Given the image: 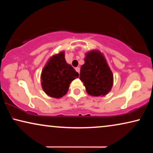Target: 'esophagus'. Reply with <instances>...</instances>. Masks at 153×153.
I'll use <instances>...</instances> for the list:
<instances>
[{
	"label": "esophagus",
	"instance_id": "obj_1",
	"mask_svg": "<svg viewBox=\"0 0 153 153\" xmlns=\"http://www.w3.org/2000/svg\"><path fill=\"white\" fill-rule=\"evenodd\" d=\"M75 70H76V72L79 73H79H80V68H78V67H77V68H75Z\"/></svg>",
	"mask_w": 153,
	"mask_h": 153
}]
</instances>
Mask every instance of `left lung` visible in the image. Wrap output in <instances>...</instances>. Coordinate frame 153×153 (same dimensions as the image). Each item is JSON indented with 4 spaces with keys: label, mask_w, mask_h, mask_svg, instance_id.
<instances>
[{
    "label": "left lung",
    "mask_w": 153,
    "mask_h": 153,
    "mask_svg": "<svg viewBox=\"0 0 153 153\" xmlns=\"http://www.w3.org/2000/svg\"><path fill=\"white\" fill-rule=\"evenodd\" d=\"M81 66L79 79L84 83L87 93L92 96H104L113 85V74L105 58L99 51L86 54Z\"/></svg>",
    "instance_id": "left-lung-1"
}]
</instances>
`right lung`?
Wrapping results in <instances>:
<instances>
[{
    "instance_id": "1",
    "label": "right lung",
    "mask_w": 153,
    "mask_h": 153,
    "mask_svg": "<svg viewBox=\"0 0 153 153\" xmlns=\"http://www.w3.org/2000/svg\"><path fill=\"white\" fill-rule=\"evenodd\" d=\"M79 73L65 61L64 52L50 58L42 72V86L50 97L60 98L65 95L72 81Z\"/></svg>"
}]
</instances>
